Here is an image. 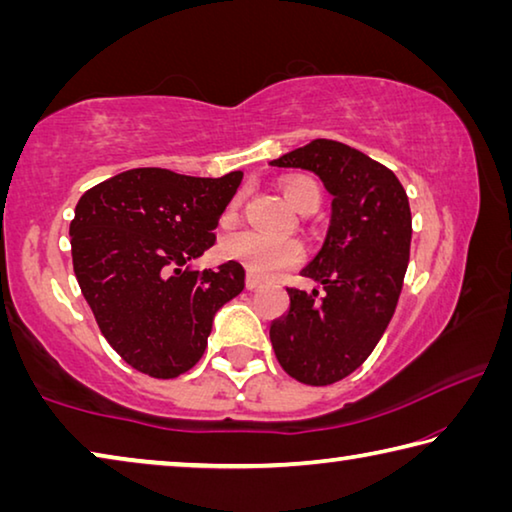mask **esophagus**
Masks as SVG:
<instances>
[{"mask_svg":"<svg viewBox=\"0 0 512 512\" xmlns=\"http://www.w3.org/2000/svg\"><path fill=\"white\" fill-rule=\"evenodd\" d=\"M246 287H248L250 291L262 289V280H259V277H255V275H246Z\"/></svg>","mask_w":512,"mask_h":512,"instance_id":"esophagus-1","label":"esophagus"}]
</instances>
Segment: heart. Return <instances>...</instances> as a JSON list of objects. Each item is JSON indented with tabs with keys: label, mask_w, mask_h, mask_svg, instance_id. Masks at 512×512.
I'll return each instance as SVG.
<instances>
[{
	"label": "heart",
	"mask_w": 512,
	"mask_h": 512,
	"mask_svg": "<svg viewBox=\"0 0 512 512\" xmlns=\"http://www.w3.org/2000/svg\"><path fill=\"white\" fill-rule=\"evenodd\" d=\"M282 192L293 210L305 212L320 205V185L314 178L296 176L282 183ZM221 255L241 264L257 277H273L284 268L298 264L302 259V246L293 239H275L259 232L241 230L223 239Z\"/></svg>",
	"instance_id": "heart-1"
}]
</instances>
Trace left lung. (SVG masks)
<instances>
[{
  "label": "left lung",
  "mask_w": 512,
  "mask_h": 512,
  "mask_svg": "<svg viewBox=\"0 0 512 512\" xmlns=\"http://www.w3.org/2000/svg\"><path fill=\"white\" fill-rule=\"evenodd\" d=\"M271 167L314 171L334 196L325 244L302 268L320 291L287 289L291 307L271 325L284 372L329 386L370 357L395 314L411 253L409 196L391 169L334 140H311Z\"/></svg>",
  "instance_id": "obj_1"
}]
</instances>
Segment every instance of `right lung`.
<instances>
[{"mask_svg":"<svg viewBox=\"0 0 512 512\" xmlns=\"http://www.w3.org/2000/svg\"><path fill=\"white\" fill-rule=\"evenodd\" d=\"M244 178H194L142 167L117 173L81 196L72 262L101 334L121 359L155 379L194 368L214 314L244 289V266L196 271L214 228Z\"/></svg>","mask_w":512,"mask_h":512,"instance_id":"1","label":"right lung"}]
</instances>
